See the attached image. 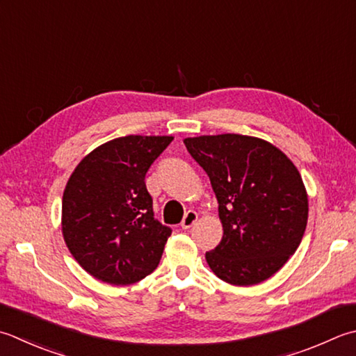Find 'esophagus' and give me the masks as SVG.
Returning a JSON list of instances; mask_svg holds the SVG:
<instances>
[{
    "label": "esophagus",
    "instance_id": "34e87169",
    "mask_svg": "<svg viewBox=\"0 0 356 356\" xmlns=\"http://www.w3.org/2000/svg\"><path fill=\"white\" fill-rule=\"evenodd\" d=\"M197 213L196 211H193V210H190V211H186L185 213V216H184V219H182V228L184 229H188L190 227H193L194 224H196V220H197Z\"/></svg>",
    "mask_w": 356,
    "mask_h": 356
}]
</instances>
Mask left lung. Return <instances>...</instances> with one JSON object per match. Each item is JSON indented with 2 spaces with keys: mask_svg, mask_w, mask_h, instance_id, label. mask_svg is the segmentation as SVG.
Returning a JSON list of instances; mask_svg holds the SVG:
<instances>
[{
  "mask_svg": "<svg viewBox=\"0 0 356 356\" xmlns=\"http://www.w3.org/2000/svg\"><path fill=\"white\" fill-rule=\"evenodd\" d=\"M210 177L224 236L207 252L213 273L233 285L268 280L296 252L307 227L301 174L276 146L241 134L184 140Z\"/></svg>",
  "mask_w": 356,
  "mask_h": 356,
  "instance_id": "obj_1",
  "label": "left lung"
}]
</instances>
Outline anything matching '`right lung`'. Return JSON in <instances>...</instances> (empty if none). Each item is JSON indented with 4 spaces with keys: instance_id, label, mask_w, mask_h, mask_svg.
I'll list each match as a JSON object with an SVG mask.
<instances>
[{
    "instance_id": "obj_1",
    "label": "right lung",
    "mask_w": 356,
    "mask_h": 356,
    "mask_svg": "<svg viewBox=\"0 0 356 356\" xmlns=\"http://www.w3.org/2000/svg\"><path fill=\"white\" fill-rule=\"evenodd\" d=\"M171 136H127L76 165L63 193L69 252L95 280L129 285L154 271L171 228L154 218L145 176Z\"/></svg>"
}]
</instances>
